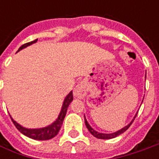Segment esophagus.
I'll return each instance as SVG.
<instances>
[{
  "mask_svg": "<svg viewBox=\"0 0 159 159\" xmlns=\"http://www.w3.org/2000/svg\"><path fill=\"white\" fill-rule=\"evenodd\" d=\"M86 92H87V89H86V87L83 83H80L78 84L75 89H74V92L73 94L76 97H79V98H82L86 95Z\"/></svg>",
  "mask_w": 159,
  "mask_h": 159,
  "instance_id": "obj_1",
  "label": "esophagus"
}]
</instances>
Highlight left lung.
Segmentation results:
<instances>
[{"instance_id":"left-lung-1","label":"left lung","mask_w":159,"mask_h":159,"mask_svg":"<svg viewBox=\"0 0 159 159\" xmlns=\"http://www.w3.org/2000/svg\"><path fill=\"white\" fill-rule=\"evenodd\" d=\"M145 78H146V77H145ZM136 115H137V114H136ZM136 115L134 116V119L132 120L131 123H130L129 125H127L126 126H125V127H123L122 129H120V130H119V131L115 132V133H112V134H101V133L96 132L95 130H94L90 125H89V124L88 123V121H87V119H86V118H85V124H86L87 128L89 129V131L91 133V134H92V135H94L95 137L98 138V139H112V138L117 137L118 135H119V134H121L122 133H124L125 131H126V130L129 128V126L132 125V123L134 122V119H135Z\"/></svg>"}]
</instances>
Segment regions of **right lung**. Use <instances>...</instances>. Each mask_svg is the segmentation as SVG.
Listing matches in <instances>:
<instances>
[{
	"instance_id": "1",
	"label": "right lung",
	"mask_w": 159,
	"mask_h": 159,
	"mask_svg": "<svg viewBox=\"0 0 159 159\" xmlns=\"http://www.w3.org/2000/svg\"><path fill=\"white\" fill-rule=\"evenodd\" d=\"M37 41V40H33L31 42H27L24 45H22L19 49L21 50L23 48H26L29 45L35 43ZM73 100V95H72V92H70V94L67 95L64 99V103H63V107H62V110H61V112L58 116L57 119L51 124L50 125L47 126V127H43V128H39V129H28V128H25L23 127L22 125L19 124H17L15 120H13V119L10 117V119L12 120L13 124L15 125V126L19 130V132H21L23 134H25V136H27L29 138H32L34 140H38V141H46V140H49V139H52L53 137H55L57 134H58V132L60 130L61 126L63 125V122H64V117L66 115V111H67V108L69 106V104L70 103V102Z\"/></svg>"
}]
</instances>
